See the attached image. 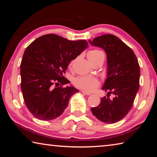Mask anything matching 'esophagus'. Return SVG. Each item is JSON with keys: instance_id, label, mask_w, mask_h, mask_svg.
I'll use <instances>...</instances> for the list:
<instances>
[{"instance_id": "1", "label": "esophagus", "mask_w": 157, "mask_h": 157, "mask_svg": "<svg viewBox=\"0 0 157 157\" xmlns=\"http://www.w3.org/2000/svg\"><path fill=\"white\" fill-rule=\"evenodd\" d=\"M82 93L83 94H84V95H91V93H89V92H86V91H82Z\"/></svg>"}]
</instances>
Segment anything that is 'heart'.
<instances>
[{
	"label": "heart",
	"instance_id": "heart-1",
	"mask_svg": "<svg viewBox=\"0 0 157 157\" xmlns=\"http://www.w3.org/2000/svg\"><path fill=\"white\" fill-rule=\"evenodd\" d=\"M103 53L102 50H90L87 54V57L90 62L95 59L100 54ZM75 86L78 87L82 90L87 91H91L92 90L96 88L99 85V81L97 78L91 75H84V76H78L75 78L73 82Z\"/></svg>",
	"mask_w": 157,
	"mask_h": 157
}]
</instances>
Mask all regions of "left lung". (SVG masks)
Listing matches in <instances>:
<instances>
[{"mask_svg":"<svg viewBox=\"0 0 157 157\" xmlns=\"http://www.w3.org/2000/svg\"><path fill=\"white\" fill-rule=\"evenodd\" d=\"M89 42L104 50L107 58V78L102 87L107 91V97L101 98L100 105L91 110L103 123H117L131 109L139 89L138 59L132 50L113 34H104ZM110 94L114 95L112 99L109 98Z\"/></svg>","mask_w":157,"mask_h":157,"instance_id":"obj_1","label":"left lung"}]
</instances>
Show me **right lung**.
Returning a JSON list of instances; mask_svg holds the SVG:
<instances>
[{
	"label": "right lung",
	"mask_w": 157,
	"mask_h": 157,
	"mask_svg": "<svg viewBox=\"0 0 157 157\" xmlns=\"http://www.w3.org/2000/svg\"><path fill=\"white\" fill-rule=\"evenodd\" d=\"M85 40H68L57 34L41 36L29 45L21 63V88L25 104L36 118L50 121L62 115L79 90L63 76L71 60L88 48Z\"/></svg>",
	"instance_id": "1"
}]
</instances>
